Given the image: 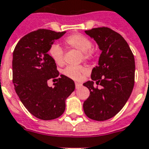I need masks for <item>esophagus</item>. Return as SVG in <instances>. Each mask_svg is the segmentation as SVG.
I'll return each mask as SVG.
<instances>
[{"mask_svg":"<svg viewBox=\"0 0 149 149\" xmlns=\"http://www.w3.org/2000/svg\"><path fill=\"white\" fill-rule=\"evenodd\" d=\"M82 86V85L81 84V83H78V82H76L75 83V88H76V89H78V88H80Z\"/></svg>","mask_w":149,"mask_h":149,"instance_id":"esophagus-1","label":"esophagus"}]
</instances>
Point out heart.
<instances>
[{"instance_id": "heart-1", "label": "heart", "mask_w": 149, "mask_h": 149, "mask_svg": "<svg viewBox=\"0 0 149 149\" xmlns=\"http://www.w3.org/2000/svg\"><path fill=\"white\" fill-rule=\"evenodd\" d=\"M64 43L70 48H73L81 52V59L84 61H90L94 56V52L91 49L93 43L85 36L81 34L69 36L64 40ZM48 54L56 64L59 66H62L64 64V50L58 44L51 45L48 50ZM84 71L85 68L81 66H68L64 69L63 73L71 79L80 80L81 74Z\"/></svg>"}]
</instances>
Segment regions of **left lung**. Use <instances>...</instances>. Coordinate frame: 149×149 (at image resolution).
<instances>
[{
    "label": "left lung",
    "instance_id": "left-lung-1",
    "mask_svg": "<svg viewBox=\"0 0 149 149\" xmlns=\"http://www.w3.org/2000/svg\"><path fill=\"white\" fill-rule=\"evenodd\" d=\"M85 33L94 39L102 53L98 66L92 71V80L83 84L90 91L83 109L88 118L103 121L118 113L132 93L134 57L123 36L109 28H95ZM94 82L102 88L94 87Z\"/></svg>",
    "mask_w": 149,
    "mask_h": 149
}]
</instances>
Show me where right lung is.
<instances>
[{"instance_id":"add662e5","label":"right lung","mask_w":149,"mask_h":149,"mask_svg":"<svg viewBox=\"0 0 149 149\" xmlns=\"http://www.w3.org/2000/svg\"><path fill=\"white\" fill-rule=\"evenodd\" d=\"M66 32L38 29L23 36L13 52V83L21 102L33 116L43 120H54L64 113L65 101L73 93L74 81L61 74L48 54L54 42ZM53 79L54 87L47 81Z\"/></svg>"}]
</instances>
